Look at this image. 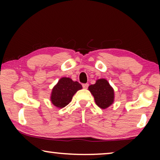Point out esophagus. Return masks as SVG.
<instances>
[{"instance_id": "obj_1", "label": "esophagus", "mask_w": 160, "mask_h": 160, "mask_svg": "<svg viewBox=\"0 0 160 160\" xmlns=\"http://www.w3.org/2000/svg\"><path fill=\"white\" fill-rule=\"evenodd\" d=\"M82 87H83V88H84V89H87L88 88V87H89V84H82Z\"/></svg>"}]
</instances>
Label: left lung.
<instances>
[{"instance_id": "obj_1", "label": "left lung", "mask_w": 160, "mask_h": 160, "mask_svg": "<svg viewBox=\"0 0 160 160\" xmlns=\"http://www.w3.org/2000/svg\"><path fill=\"white\" fill-rule=\"evenodd\" d=\"M89 91L95 98V103L102 109H106L114 102V90L108 81L100 78L95 84L88 87Z\"/></svg>"}]
</instances>
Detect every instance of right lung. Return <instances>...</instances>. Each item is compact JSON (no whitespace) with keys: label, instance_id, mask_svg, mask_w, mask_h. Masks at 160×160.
<instances>
[{"label":"right lung","instance_id":"right-lung-1","mask_svg":"<svg viewBox=\"0 0 160 160\" xmlns=\"http://www.w3.org/2000/svg\"><path fill=\"white\" fill-rule=\"evenodd\" d=\"M82 89L78 82H73L71 78L62 77L52 89L50 100L54 106L62 108L69 104L74 94Z\"/></svg>","mask_w":160,"mask_h":160}]
</instances>
